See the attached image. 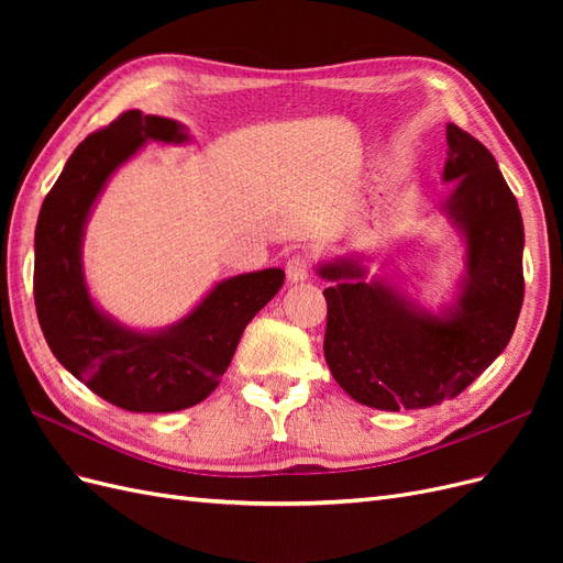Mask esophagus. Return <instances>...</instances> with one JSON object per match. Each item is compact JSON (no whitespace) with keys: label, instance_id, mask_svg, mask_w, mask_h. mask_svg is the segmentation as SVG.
<instances>
[{"label":"esophagus","instance_id":"esophagus-1","mask_svg":"<svg viewBox=\"0 0 563 563\" xmlns=\"http://www.w3.org/2000/svg\"><path fill=\"white\" fill-rule=\"evenodd\" d=\"M310 269H312L310 255L305 253V251H298L286 263V277H288V282H294V284L296 282H305V279L310 277Z\"/></svg>","mask_w":563,"mask_h":563}]
</instances>
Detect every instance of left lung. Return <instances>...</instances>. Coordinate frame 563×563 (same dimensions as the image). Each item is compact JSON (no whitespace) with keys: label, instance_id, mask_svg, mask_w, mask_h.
Listing matches in <instances>:
<instances>
[{"label":"left lung","instance_id":"8db88e82","mask_svg":"<svg viewBox=\"0 0 563 563\" xmlns=\"http://www.w3.org/2000/svg\"><path fill=\"white\" fill-rule=\"evenodd\" d=\"M449 211L467 240V279L455 312L434 317L397 288L362 282L354 263L323 265L329 305L323 356L335 383L371 408H428L457 397L507 347L523 302L519 203L488 147L446 126Z\"/></svg>","mask_w":563,"mask_h":563}]
</instances>
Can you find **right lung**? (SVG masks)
<instances>
[{"label": "right lung", "mask_w": 563, "mask_h": 563, "mask_svg": "<svg viewBox=\"0 0 563 563\" xmlns=\"http://www.w3.org/2000/svg\"><path fill=\"white\" fill-rule=\"evenodd\" d=\"M145 141L183 143L174 119L129 110L84 139L51 187L35 232V308L56 360L98 397L133 413H174L207 399L246 323L277 296L284 269L220 282L164 333H135L96 310L81 275V232L114 168Z\"/></svg>", "instance_id": "1"}]
</instances>
